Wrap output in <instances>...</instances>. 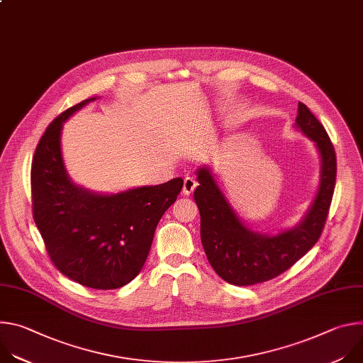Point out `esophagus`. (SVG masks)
<instances>
[{"label": "esophagus", "instance_id": "esophagus-1", "mask_svg": "<svg viewBox=\"0 0 363 363\" xmlns=\"http://www.w3.org/2000/svg\"><path fill=\"white\" fill-rule=\"evenodd\" d=\"M196 185H198V182H196L194 178H191V177H186V178L184 179L182 194H184V195H191V194L194 192V189L196 188Z\"/></svg>", "mask_w": 363, "mask_h": 363}]
</instances>
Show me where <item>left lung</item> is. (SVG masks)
<instances>
[{
	"mask_svg": "<svg viewBox=\"0 0 363 363\" xmlns=\"http://www.w3.org/2000/svg\"><path fill=\"white\" fill-rule=\"evenodd\" d=\"M294 128L312 140L320 157L316 196L304 217L277 234L254 231L237 214L211 167L196 169L194 199L201 216V242L216 273L230 284L251 286L277 277L312 248L325 227L336 181V153L322 123L298 101Z\"/></svg>",
	"mask_w": 363,
	"mask_h": 363,
	"instance_id": "left-lung-1",
	"label": "left lung"
}]
</instances>
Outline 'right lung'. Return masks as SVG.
Segmentation results:
<instances>
[{"instance_id":"add662e5","label":"right lung","mask_w":363,"mask_h":363,"mask_svg":"<svg viewBox=\"0 0 363 363\" xmlns=\"http://www.w3.org/2000/svg\"><path fill=\"white\" fill-rule=\"evenodd\" d=\"M96 99L65 111L41 136L31 164L33 216L60 273L90 289L112 290L140 273L155 230L175 202L184 179L118 194L76 185L62 155L63 123Z\"/></svg>"}]
</instances>
